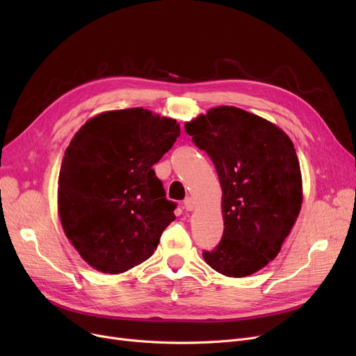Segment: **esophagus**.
<instances>
[{"label": "esophagus", "mask_w": 356, "mask_h": 356, "mask_svg": "<svg viewBox=\"0 0 356 356\" xmlns=\"http://www.w3.org/2000/svg\"><path fill=\"white\" fill-rule=\"evenodd\" d=\"M195 208H196V203H195V200L192 197H188V199L184 200V209L186 211L192 212V211H195Z\"/></svg>", "instance_id": "esophagus-1"}]
</instances>
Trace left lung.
Here are the masks:
<instances>
[{
  "label": "left lung",
  "instance_id": "1",
  "mask_svg": "<svg viewBox=\"0 0 356 356\" xmlns=\"http://www.w3.org/2000/svg\"><path fill=\"white\" fill-rule=\"evenodd\" d=\"M184 129L211 156L222 188L223 236L203 259L227 277L251 275L278 255L302 209L293 141L275 124L236 106L212 108Z\"/></svg>",
  "mask_w": 356,
  "mask_h": 356
}]
</instances>
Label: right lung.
<instances>
[{
	"instance_id": "1",
	"label": "right lung",
	"mask_w": 356,
	"mask_h": 356,
	"mask_svg": "<svg viewBox=\"0 0 356 356\" xmlns=\"http://www.w3.org/2000/svg\"><path fill=\"white\" fill-rule=\"evenodd\" d=\"M179 136L176 120L143 108L101 112L73 136L60 165L58 212L92 268L120 274L156 251L176 204L153 164Z\"/></svg>"
}]
</instances>
